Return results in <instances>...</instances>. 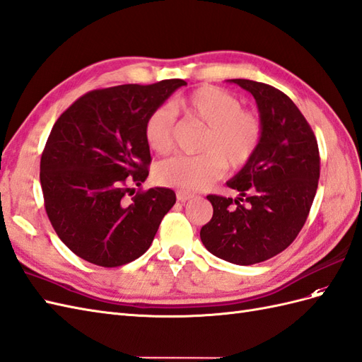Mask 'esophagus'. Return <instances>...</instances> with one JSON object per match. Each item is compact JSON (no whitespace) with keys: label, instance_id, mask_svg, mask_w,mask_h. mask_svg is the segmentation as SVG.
<instances>
[{"label":"esophagus","instance_id":"34e87169","mask_svg":"<svg viewBox=\"0 0 362 362\" xmlns=\"http://www.w3.org/2000/svg\"><path fill=\"white\" fill-rule=\"evenodd\" d=\"M175 197H177V200H179V202L185 203V202H187V200L192 199V197H194V194L185 192V191H177V192H175Z\"/></svg>","mask_w":362,"mask_h":362}]
</instances>
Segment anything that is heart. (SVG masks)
I'll list each match as a JSON object with an SVG mask.
<instances>
[{
  "instance_id": "obj_1",
  "label": "heart",
  "mask_w": 362,
  "mask_h": 362,
  "mask_svg": "<svg viewBox=\"0 0 362 362\" xmlns=\"http://www.w3.org/2000/svg\"><path fill=\"white\" fill-rule=\"evenodd\" d=\"M189 120L206 127L199 156H175L157 165L156 180L182 191H200L214 183L225 165L238 170L251 162L263 137V122L242 100L223 88L205 86L174 102ZM175 119L170 107H157L145 122V141L154 153H168Z\"/></svg>"
}]
</instances>
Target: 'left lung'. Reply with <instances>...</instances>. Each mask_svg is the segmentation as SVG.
<instances>
[{
	"mask_svg": "<svg viewBox=\"0 0 362 362\" xmlns=\"http://www.w3.org/2000/svg\"><path fill=\"white\" fill-rule=\"evenodd\" d=\"M229 82L254 96L263 137L251 162L226 183L238 197H206L214 212L200 238L212 255L249 266L280 254L298 235L317 194L320 151L308 120L283 91L249 79Z\"/></svg>",
	"mask_w": 362,
	"mask_h": 362,
	"instance_id": "left-lung-1",
	"label": "left lung"
}]
</instances>
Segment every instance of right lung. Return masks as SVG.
<instances>
[{
    "instance_id": "1",
    "label": "right lung",
    "mask_w": 362,
    "mask_h": 362,
    "mask_svg": "<svg viewBox=\"0 0 362 362\" xmlns=\"http://www.w3.org/2000/svg\"><path fill=\"white\" fill-rule=\"evenodd\" d=\"M182 86L165 79L93 90L54 122L41 156L44 206L62 243L86 262L117 267L136 260L175 203L170 188L125 196L129 183L148 177V116Z\"/></svg>"
}]
</instances>
